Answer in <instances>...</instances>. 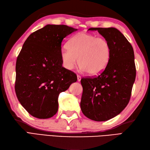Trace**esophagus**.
Wrapping results in <instances>:
<instances>
[{
    "label": "esophagus",
    "mask_w": 150,
    "mask_h": 150,
    "mask_svg": "<svg viewBox=\"0 0 150 150\" xmlns=\"http://www.w3.org/2000/svg\"><path fill=\"white\" fill-rule=\"evenodd\" d=\"M81 80V76L80 75H77V81L79 82H80Z\"/></svg>",
    "instance_id": "obj_1"
}]
</instances>
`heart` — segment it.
Masks as SVG:
<instances>
[{
    "label": "heart",
    "mask_w": 150,
    "mask_h": 150,
    "mask_svg": "<svg viewBox=\"0 0 150 150\" xmlns=\"http://www.w3.org/2000/svg\"><path fill=\"white\" fill-rule=\"evenodd\" d=\"M63 66L68 70L75 68L79 62L80 68L95 76L100 74L109 63L110 45L103 38L84 32L79 33L71 38L68 47L60 51Z\"/></svg>",
    "instance_id": "1"
}]
</instances>
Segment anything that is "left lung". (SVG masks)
<instances>
[{"instance_id":"left-lung-1","label":"left lung","mask_w":150,"mask_h":150,"mask_svg":"<svg viewBox=\"0 0 150 150\" xmlns=\"http://www.w3.org/2000/svg\"><path fill=\"white\" fill-rule=\"evenodd\" d=\"M109 42L111 57L98 77L82 79L81 108L86 117L106 121L118 115L128 105L136 77L133 47L115 28H91Z\"/></svg>"}]
</instances>
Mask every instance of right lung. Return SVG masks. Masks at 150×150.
Masks as SVG:
<instances>
[{
    "instance_id": "obj_1",
    "label": "right lung",
    "mask_w": 150,
    "mask_h": 150,
    "mask_svg": "<svg viewBox=\"0 0 150 150\" xmlns=\"http://www.w3.org/2000/svg\"><path fill=\"white\" fill-rule=\"evenodd\" d=\"M77 30L66 25L47 24L28 37L16 62L15 90L31 115L48 119L58 111V97L73 82L75 73L62 67V40Z\"/></svg>"
}]
</instances>
